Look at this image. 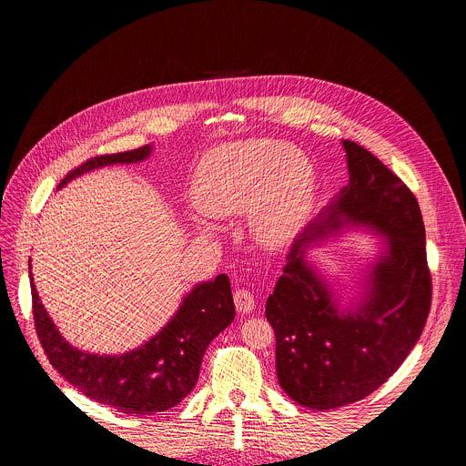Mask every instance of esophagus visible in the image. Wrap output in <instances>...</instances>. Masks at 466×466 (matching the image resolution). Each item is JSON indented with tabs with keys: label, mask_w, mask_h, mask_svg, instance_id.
I'll use <instances>...</instances> for the list:
<instances>
[{
	"label": "esophagus",
	"mask_w": 466,
	"mask_h": 466,
	"mask_svg": "<svg viewBox=\"0 0 466 466\" xmlns=\"http://www.w3.org/2000/svg\"><path fill=\"white\" fill-rule=\"evenodd\" d=\"M235 299V308L238 313H249L254 308H256V300H254V295L249 289L246 288H238L233 295Z\"/></svg>",
	"instance_id": "esophagus-1"
}]
</instances>
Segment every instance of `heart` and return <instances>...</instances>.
I'll list each match as a JSON object with an SVG mask.
<instances>
[{
  "label": "heart",
  "instance_id": "heart-1",
  "mask_svg": "<svg viewBox=\"0 0 466 466\" xmlns=\"http://www.w3.org/2000/svg\"><path fill=\"white\" fill-rule=\"evenodd\" d=\"M315 187L313 164L302 149L256 137L205 155L194 173L192 199L212 218L252 212L258 240L278 248L304 228Z\"/></svg>",
  "mask_w": 466,
  "mask_h": 466
}]
</instances>
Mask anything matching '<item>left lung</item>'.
Instances as JSON below:
<instances>
[{"mask_svg": "<svg viewBox=\"0 0 466 466\" xmlns=\"http://www.w3.org/2000/svg\"><path fill=\"white\" fill-rule=\"evenodd\" d=\"M349 185L293 242L265 315L276 336V373L288 396L313 410L360 401L403 364L431 309V272L420 205L375 155L343 139ZM370 225L387 237L365 299L339 310L303 256L342 225Z\"/></svg>", "mask_w": 466, "mask_h": 466, "instance_id": "8db88e82", "label": "left lung"}]
</instances>
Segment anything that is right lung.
<instances>
[{
    "instance_id": "1",
    "label": "right lung",
    "mask_w": 466,
    "mask_h": 466,
    "mask_svg": "<svg viewBox=\"0 0 466 466\" xmlns=\"http://www.w3.org/2000/svg\"><path fill=\"white\" fill-rule=\"evenodd\" d=\"M149 155L151 146H143L134 151L89 158L68 171L57 188L95 167L132 164ZM31 300L35 330L57 373L89 400L134 416L164 412L181 403L198 382L208 343L235 319L231 283L226 274H220L196 285L169 323L146 345L117 356H100L78 350L65 341L41 304L33 278Z\"/></svg>"
}]
</instances>
